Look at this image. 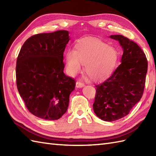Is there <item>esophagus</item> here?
Segmentation results:
<instances>
[{"label": "esophagus", "mask_w": 156, "mask_h": 156, "mask_svg": "<svg viewBox=\"0 0 156 156\" xmlns=\"http://www.w3.org/2000/svg\"><path fill=\"white\" fill-rule=\"evenodd\" d=\"M84 86V83L81 80H78L76 82V87L78 88H82Z\"/></svg>", "instance_id": "esophagus-1"}]
</instances>
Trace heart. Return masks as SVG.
Returning <instances> with one entry per match:
<instances>
[{
	"label": "heart",
	"mask_w": 156,
	"mask_h": 156,
	"mask_svg": "<svg viewBox=\"0 0 156 156\" xmlns=\"http://www.w3.org/2000/svg\"><path fill=\"white\" fill-rule=\"evenodd\" d=\"M117 58L116 49L107 43L97 38H82L76 42L74 50L69 49L66 53V71L74 76L84 64L86 74L92 80H99L111 74Z\"/></svg>",
	"instance_id": "obj_1"
}]
</instances>
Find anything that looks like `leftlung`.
<instances>
[{
	"label": "left lung",
	"mask_w": 156,
	"mask_h": 156,
	"mask_svg": "<svg viewBox=\"0 0 156 156\" xmlns=\"http://www.w3.org/2000/svg\"><path fill=\"white\" fill-rule=\"evenodd\" d=\"M111 38L123 49L121 64L112 75L96 85L93 109L101 119L114 121L127 115L144 94L147 72V60L136 43L121 35Z\"/></svg>",
	"instance_id": "obj_1"
}]
</instances>
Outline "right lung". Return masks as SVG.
Returning <instances> with one entry per match:
<instances>
[{
  "label": "right lung",
  "mask_w": 156,
  "mask_h": 156,
  "mask_svg": "<svg viewBox=\"0 0 156 156\" xmlns=\"http://www.w3.org/2000/svg\"><path fill=\"white\" fill-rule=\"evenodd\" d=\"M68 31H57L31 36L16 59V82L21 97L31 114L57 120L68 109L74 79L64 73V52Z\"/></svg>",
  "instance_id": "1"
}]
</instances>
